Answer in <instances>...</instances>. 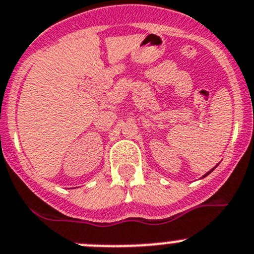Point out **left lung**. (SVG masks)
<instances>
[{
  "label": "left lung",
  "mask_w": 254,
  "mask_h": 254,
  "mask_svg": "<svg viewBox=\"0 0 254 254\" xmlns=\"http://www.w3.org/2000/svg\"><path fill=\"white\" fill-rule=\"evenodd\" d=\"M215 168H216V167H215ZM215 168H212V169H211V170H210V172H209V173H207V174H205V175H204V178H205V177H206V175H209V174H210V173H211V172H212V170H213V169H215Z\"/></svg>",
  "instance_id": "1"
}]
</instances>
